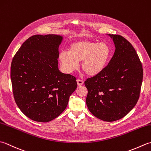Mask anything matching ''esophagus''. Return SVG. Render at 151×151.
<instances>
[{"instance_id":"obj_1","label":"esophagus","mask_w":151,"mask_h":151,"mask_svg":"<svg viewBox=\"0 0 151 151\" xmlns=\"http://www.w3.org/2000/svg\"><path fill=\"white\" fill-rule=\"evenodd\" d=\"M76 82H77V84L78 86H82L84 84V81H82V80H80V79H77V81H76Z\"/></svg>"}]
</instances>
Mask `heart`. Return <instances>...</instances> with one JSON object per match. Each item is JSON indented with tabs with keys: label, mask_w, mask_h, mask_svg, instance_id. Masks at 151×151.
<instances>
[{
	"label": "heart",
	"mask_w": 151,
	"mask_h": 151,
	"mask_svg": "<svg viewBox=\"0 0 151 151\" xmlns=\"http://www.w3.org/2000/svg\"><path fill=\"white\" fill-rule=\"evenodd\" d=\"M111 50L107 43L81 39L70 44L69 52L61 51L59 60L63 70L73 73L78 68V62L87 75L94 76L102 73L111 58Z\"/></svg>",
	"instance_id": "obj_1"
}]
</instances>
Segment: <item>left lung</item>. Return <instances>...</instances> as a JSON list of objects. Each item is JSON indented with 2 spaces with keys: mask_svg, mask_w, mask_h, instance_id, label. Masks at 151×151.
Segmentation results:
<instances>
[{
  "mask_svg": "<svg viewBox=\"0 0 151 151\" xmlns=\"http://www.w3.org/2000/svg\"><path fill=\"white\" fill-rule=\"evenodd\" d=\"M114 54L98 75L88 78L86 105L90 113L105 122L122 119L135 107L139 97L143 67L136 51L125 38L108 35Z\"/></svg>",
  "mask_w": 151,
  "mask_h": 151,
  "instance_id": "1",
  "label": "left lung"
}]
</instances>
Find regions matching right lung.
<instances>
[{
    "label": "right lung",
    "instance_id": "obj_1",
    "mask_svg": "<svg viewBox=\"0 0 151 151\" xmlns=\"http://www.w3.org/2000/svg\"><path fill=\"white\" fill-rule=\"evenodd\" d=\"M63 38L54 34L33 35L23 43L12 61L15 101L25 116L37 122H49L61 114L77 87L75 76L58 69Z\"/></svg>",
    "mask_w": 151,
    "mask_h": 151
}]
</instances>
